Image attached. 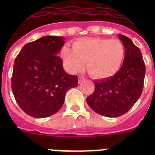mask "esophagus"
Returning a JSON list of instances; mask_svg holds the SVG:
<instances>
[{"label": "esophagus", "instance_id": "obj_1", "mask_svg": "<svg viewBox=\"0 0 155 155\" xmlns=\"http://www.w3.org/2000/svg\"><path fill=\"white\" fill-rule=\"evenodd\" d=\"M84 80H85V78H83V77H79L78 83H79V84H80V83H81L82 81H84Z\"/></svg>", "mask_w": 155, "mask_h": 155}]
</instances>
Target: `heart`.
Instances as JSON below:
<instances>
[{
  "instance_id": "1",
  "label": "heart",
  "mask_w": 155,
  "mask_h": 155,
  "mask_svg": "<svg viewBox=\"0 0 155 155\" xmlns=\"http://www.w3.org/2000/svg\"><path fill=\"white\" fill-rule=\"evenodd\" d=\"M61 57L70 73H78L84 68L94 78L107 79L114 76L125 58V47L119 39L81 38L73 42V49L64 46Z\"/></svg>"
}]
</instances>
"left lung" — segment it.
I'll return each mask as SVG.
<instances>
[{
    "label": "left lung",
    "instance_id": "8db88e82",
    "mask_svg": "<svg viewBox=\"0 0 155 155\" xmlns=\"http://www.w3.org/2000/svg\"><path fill=\"white\" fill-rule=\"evenodd\" d=\"M118 35L125 47L120 71L109 78L94 81V92L86 99L94 112L107 117H118L128 112L141 95L144 81L141 52L128 37Z\"/></svg>",
    "mask_w": 155,
    "mask_h": 155
}]
</instances>
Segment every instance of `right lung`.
<instances>
[{"instance_id":"right-lung-1","label":"right lung","mask_w":155,"mask_h":155,"mask_svg":"<svg viewBox=\"0 0 155 155\" xmlns=\"http://www.w3.org/2000/svg\"><path fill=\"white\" fill-rule=\"evenodd\" d=\"M64 39L41 37L25 45L15 60L12 92L21 109L32 117L46 118L57 113L67 91L78 84V76L66 73L57 56Z\"/></svg>"}]
</instances>
